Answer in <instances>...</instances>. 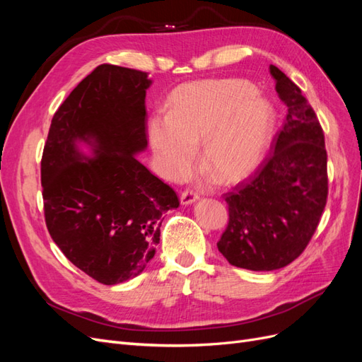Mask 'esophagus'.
I'll return each instance as SVG.
<instances>
[{
  "label": "esophagus",
  "mask_w": 362,
  "mask_h": 362,
  "mask_svg": "<svg viewBox=\"0 0 362 362\" xmlns=\"http://www.w3.org/2000/svg\"><path fill=\"white\" fill-rule=\"evenodd\" d=\"M198 199H199L198 193H194V192H192V190H184V192L181 193V204H182V205L193 204L194 201H198Z\"/></svg>",
  "instance_id": "esophagus-1"
}]
</instances>
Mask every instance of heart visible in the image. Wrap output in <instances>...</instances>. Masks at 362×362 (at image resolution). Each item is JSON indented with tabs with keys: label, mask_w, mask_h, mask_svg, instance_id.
Segmentation results:
<instances>
[{
	"label": "heart",
	"mask_w": 362,
	"mask_h": 362,
	"mask_svg": "<svg viewBox=\"0 0 362 362\" xmlns=\"http://www.w3.org/2000/svg\"><path fill=\"white\" fill-rule=\"evenodd\" d=\"M170 112L149 119V140L161 172L185 177L202 141V164L217 180H243L264 160L275 125V108L246 80H205L178 87Z\"/></svg>",
	"instance_id": "b5f03b06"
}]
</instances>
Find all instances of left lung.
<instances>
[{"label":"left lung","mask_w":362,"mask_h":362,"mask_svg":"<svg viewBox=\"0 0 362 362\" xmlns=\"http://www.w3.org/2000/svg\"><path fill=\"white\" fill-rule=\"evenodd\" d=\"M288 113L255 173L225 193L229 221L217 247L229 264L255 272L288 266L308 246L327 199L325 134L313 107L270 64Z\"/></svg>","instance_id":"obj_1"}]
</instances>
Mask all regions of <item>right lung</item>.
Masks as SVG:
<instances>
[{"label":"right lung","mask_w":362,"mask_h":362,"mask_svg":"<svg viewBox=\"0 0 362 362\" xmlns=\"http://www.w3.org/2000/svg\"><path fill=\"white\" fill-rule=\"evenodd\" d=\"M146 72L100 64L54 113L40 163L51 238L104 286L136 278L160 243L175 190L134 156L145 151ZM93 146L87 159L78 144Z\"/></svg>","instance_id":"obj_1"}]
</instances>
